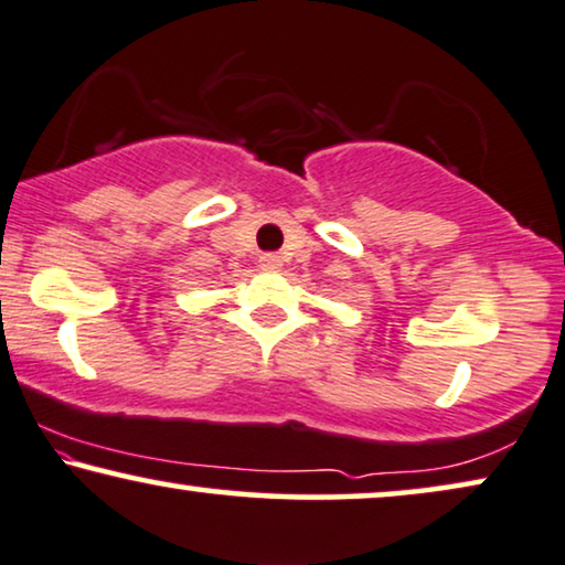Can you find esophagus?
<instances>
[{"instance_id":"esophagus-1","label":"esophagus","mask_w":565,"mask_h":565,"mask_svg":"<svg viewBox=\"0 0 565 565\" xmlns=\"http://www.w3.org/2000/svg\"><path fill=\"white\" fill-rule=\"evenodd\" d=\"M260 268L278 270V268H281V255H276V253H263V255H260Z\"/></svg>"}]
</instances>
